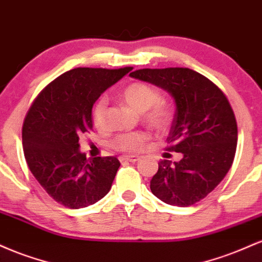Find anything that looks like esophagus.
<instances>
[{"label": "esophagus", "instance_id": "obj_1", "mask_svg": "<svg viewBox=\"0 0 262 262\" xmlns=\"http://www.w3.org/2000/svg\"><path fill=\"white\" fill-rule=\"evenodd\" d=\"M119 160H121V161L135 162V161L139 160V156H137V155H124V156H121V158H119Z\"/></svg>", "mask_w": 262, "mask_h": 262}]
</instances>
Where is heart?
Here are the masks:
<instances>
[{
    "instance_id": "b5f03b06",
    "label": "heart",
    "mask_w": 262,
    "mask_h": 262,
    "mask_svg": "<svg viewBox=\"0 0 262 262\" xmlns=\"http://www.w3.org/2000/svg\"><path fill=\"white\" fill-rule=\"evenodd\" d=\"M123 101L138 113H141V121L152 130L164 132L170 127L173 118V110L170 103L161 100V93L155 86L146 82H132L123 89ZM107 100L98 98L91 111L92 123L96 129L104 130L107 125ZM148 134L144 132L119 134L113 138L112 146L124 152H133L143 149L148 141Z\"/></svg>"
}]
</instances>
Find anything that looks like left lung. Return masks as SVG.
Instances as JSON below:
<instances>
[{
    "instance_id": "1",
    "label": "left lung",
    "mask_w": 262,
    "mask_h": 262,
    "mask_svg": "<svg viewBox=\"0 0 262 262\" xmlns=\"http://www.w3.org/2000/svg\"><path fill=\"white\" fill-rule=\"evenodd\" d=\"M129 75L166 90L176 102L166 150L182 152L183 158L173 165L159 162L150 189L171 206L200 202L224 179L235 156L236 119L227 96L188 68L140 69Z\"/></svg>"
}]
</instances>
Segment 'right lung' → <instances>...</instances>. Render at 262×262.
<instances>
[{"mask_svg":"<svg viewBox=\"0 0 262 262\" xmlns=\"http://www.w3.org/2000/svg\"><path fill=\"white\" fill-rule=\"evenodd\" d=\"M132 70L76 68L39 92L25 117L23 151L33 176L54 201L85 208L110 192L121 162L114 156L86 159L79 139L92 130L91 111L110 86Z\"/></svg>","mask_w":262,"mask_h":262,"instance_id":"add662e5","label":"right lung"}]
</instances>
